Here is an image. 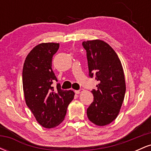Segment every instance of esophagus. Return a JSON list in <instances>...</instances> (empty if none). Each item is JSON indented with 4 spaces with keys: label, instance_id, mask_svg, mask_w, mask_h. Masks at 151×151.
<instances>
[{
    "label": "esophagus",
    "instance_id": "esophagus-1",
    "mask_svg": "<svg viewBox=\"0 0 151 151\" xmlns=\"http://www.w3.org/2000/svg\"><path fill=\"white\" fill-rule=\"evenodd\" d=\"M82 91H83V89H80L79 90H76L75 93H77V94H79V93H81V92H82Z\"/></svg>",
    "mask_w": 151,
    "mask_h": 151
}]
</instances>
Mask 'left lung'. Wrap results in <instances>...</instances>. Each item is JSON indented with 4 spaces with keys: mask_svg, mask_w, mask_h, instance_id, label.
<instances>
[{
    "mask_svg": "<svg viewBox=\"0 0 151 151\" xmlns=\"http://www.w3.org/2000/svg\"><path fill=\"white\" fill-rule=\"evenodd\" d=\"M82 45L86 51L89 77L99 82L97 88L91 91L93 101L87 109V117L95 125L106 126L116 119L124 99L122 65L116 52L104 41H84Z\"/></svg>",
    "mask_w": 151,
    "mask_h": 151,
    "instance_id": "left-lung-1",
    "label": "left lung"
}]
</instances>
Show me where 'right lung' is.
I'll return each mask as SVG.
<instances>
[{"label": "right lung", "mask_w": 151, "mask_h": 151, "mask_svg": "<svg viewBox=\"0 0 151 151\" xmlns=\"http://www.w3.org/2000/svg\"><path fill=\"white\" fill-rule=\"evenodd\" d=\"M59 43L43 42L26 57L22 69V86L25 103L37 121L46 129L60 125L65 119L68 105L73 100L72 90H62L52 69V57Z\"/></svg>", "instance_id": "1"}]
</instances>
